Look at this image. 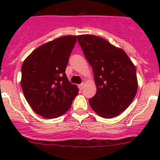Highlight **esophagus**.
Wrapping results in <instances>:
<instances>
[{"label":"esophagus","mask_w":160,"mask_h":160,"mask_svg":"<svg viewBox=\"0 0 160 160\" xmlns=\"http://www.w3.org/2000/svg\"><path fill=\"white\" fill-rule=\"evenodd\" d=\"M84 86H85L84 83H81V84H80V85H78V88H79V90H82L83 87H84Z\"/></svg>","instance_id":"obj_1"}]
</instances>
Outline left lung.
<instances>
[{
	"label": "left lung",
	"instance_id": "8db88e82",
	"mask_svg": "<svg viewBox=\"0 0 160 160\" xmlns=\"http://www.w3.org/2000/svg\"><path fill=\"white\" fill-rule=\"evenodd\" d=\"M78 42L94 71L97 92L89 102L102 118L118 116L132 102L138 89L136 70L122 49L94 35H79Z\"/></svg>",
	"mask_w": 160,
	"mask_h": 160
}]
</instances>
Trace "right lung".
Returning <instances> with one entry per match:
<instances>
[{"label": "right lung", "mask_w": 160, "mask_h": 160, "mask_svg": "<svg viewBox=\"0 0 160 160\" xmlns=\"http://www.w3.org/2000/svg\"><path fill=\"white\" fill-rule=\"evenodd\" d=\"M77 36H64L37 48L24 61L21 85L35 113L46 118L62 115L78 94L66 76V68Z\"/></svg>", "instance_id": "right-lung-1"}]
</instances>
